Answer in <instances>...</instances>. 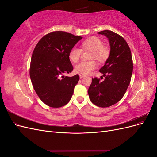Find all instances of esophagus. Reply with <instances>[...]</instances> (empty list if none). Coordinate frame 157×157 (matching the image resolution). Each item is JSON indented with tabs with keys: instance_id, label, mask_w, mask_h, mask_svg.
<instances>
[{
	"instance_id": "1",
	"label": "esophagus",
	"mask_w": 157,
	"mask_h": 157,
	"mask_svg": "<svg viewBox=\"0 0 157 157\" xmlns=\"http://www.w3.org/2000/svg\"><path fill=\"white\" fill-rule=\"evenodd\" d=\"M79 77H80V78H82L83 77H85V75H83V74H80V75H79Z\"/></svg>"
}]
</instances>
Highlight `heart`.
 <instances>
[{"mask_svg": "<svg viewBox=\"0 0 157 157\" xmlns=\"http://www.w3.org/2000/svg\"><path fill=\"white\" fill-rule=\"evenodd\" d=\"M82 48L83 50L92 51L90 59H96L100 63L107 60L109 55L107 48L103 46V43L101 39L98 37H92L82 42ZM81 49L77 46L71 48L69 53V58L73 63H77L81 55ZM97 67V64L94 61H82L75 65V71L77 73L83 75L88 74L90 71Z\"/></svg>", "mask_w": 157, "mask_h": 157, "instance_id": "1", "label": "heart"}]
</instances>
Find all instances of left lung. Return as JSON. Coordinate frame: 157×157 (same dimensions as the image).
<instances>
[{"label":"left lung","instance_id":"obj_1","mask_svg":"<svg viewBox=\"0 0 157 157\" xmlns=\"http://www.w3.org/2000/svg\"><path fill=\"white\" fill-rule=\"evenodd\" d=\"M104 35L110 44V54L105 65L99 69L105 79L94 78L88 88L90 101L100 107H110L119 101L129 86L133 71L130 47L119 35L111 31L98 33Z\"/></svg>","mask_w":157,"mask_h":157}]
</instances>
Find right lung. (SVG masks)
<instances>
[{
  "label": "right lung",
  "mask_w": 157,
  "mask_h": 157,
  "mask_svg": "<svg viewBox=\"0 0 157 157\" xmlns=\"http://www.w3.org/2000/svg\"><path fill=\"white\" fill-rule=\"evenodd\" d=\"M82 39L64 31L51 32L42 38L33 50L31 80L38 96L49 107H63L73 96L79 76L65 77L63 74L73 71L69 51Z\"/></svg>",
  "instance_id": "1"
}]
</instances>
